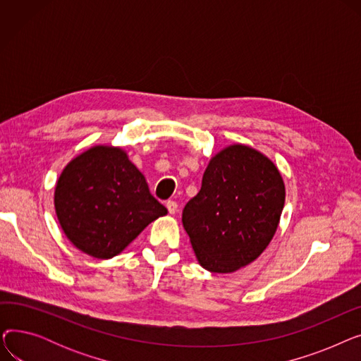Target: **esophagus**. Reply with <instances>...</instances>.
Returning <instances> with one entry per match:
<instances>
[{"mask_svg": "<svg viewBox=\"0 0 361 361\" xmlns=\"http://www.w3.org/2000/svg\"><path fill=\"white\" fill-rule=\"evenodd\" d=\"M166 209L169 214H176L178 211V203L174 200H168L166 202Z\"/></svg>", "mask_w": 361, "mask_h": 361, "instance_id": "1", "label": "esophagus"}]
</instances>
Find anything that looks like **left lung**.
Here are the masks:
<instances>
[{
    "mask_svg": "<svg viewBox=\"0 0 361 361\" xmlns=\"http://www.w3.org/2000/svg\"><path fill=\"white\" fill-rule=\"evenodd\" d=\"M283 202L282 177L267 157L244 145L221 150L183 209L199 263L219 274L252 263L271 243Z\"/></svg>",
    "mask_w": 361,
    "mask_h": 361,
    "instance_id": "left-lung-1",
    "label": "left lung"
}]
</instances>
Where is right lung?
Masks as SVG:
<instances>
[{
    "label": "right lung",
    "mask_w": 361,
    "mask_h": 361,
    "mask_svg": "<svg viewBox=\"0 0 361 361\" xmlns=\"http://www.w3.org/2000/svg\"><path fill=\"white\" fill-rule=\"evenodd\" d=\"M55 212L75 247L109 259L168 211L124 150L97 146L64 168L55 187Z\"/></svg>",
    "instance_id": "obj_1"
}]
</instances>
